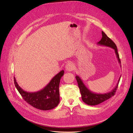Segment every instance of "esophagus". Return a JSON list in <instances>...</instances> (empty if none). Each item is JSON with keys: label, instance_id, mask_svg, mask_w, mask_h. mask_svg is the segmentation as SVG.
Listing matches in <instances>:
<instances>
[{"label": "esophagus", "instance_id": "1", "mask_svg": "<svg viewBox=\"0 0 133 133\" xmlns=\"http://www.w3.org/2000/svg\"><path fill=\"white\" fill-rule=\"evenodd\" d=\"M74 68V65L72 62H69L66 64L65 69L67 71H72Z\"/></svg>", "mask_w": 133, "mask_h": 133}]
</instances>
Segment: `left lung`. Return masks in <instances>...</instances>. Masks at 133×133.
<instances>
[{
	"label": "left lung",
	"mask_w": 133,
	"mask_h": 133,
	"mask_svg": "<svg viewBox=\"0 0 133 133\" xmlns=\"http://www.w3.org/2000/svg\"><path fill=\"white\" fill-rule=\"evenodd\" d=\"M102 38L101 40L99 42H98L97 44L98 45H101V46H105L111 47L112 49H114L115 54H116L117 58L118 59V62L121 63L119 56V54H118L116 44L114 43V42L111 39H110L106 35V34L103 31H102ZM121 77V76H120L117 85L115 86L114 88L111 91L104 93V94H97V93L92 92L85 86V84L83 83V81H82L81 78L78 75H76L75 78L78 84L79 89L80 92L81 93L82 99L84 103L88 104V105L95 106L109 99V98L114 95L115 92H116V90H117L118 83L119 82Z\"/></svg>",
	"instance_id": "left-lung-1"
}]
</instances>
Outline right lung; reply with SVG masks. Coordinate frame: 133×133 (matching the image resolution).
Listing matches in <instances>:
<instances>
[{
	"label": "right lung",
	"mask_w": 133,
	"mask_h": 133,
	"mask_svg": "<svg viewBox=\"0 0 133 133\" xmlns=\"http://www.w3.org/2000/svg\"><path fill=\"white\" fill-rule=\"evenodd\" d=\"M64 75L62 70L50 81L49 84L41 90L34 92L24 91L19 86L14 77L16 88L23 99L31 106L41 110H51L58 105L60 102L59 86L61 79Z\"/></svg>",
	"instance_id": "1"
}]
</instances>
